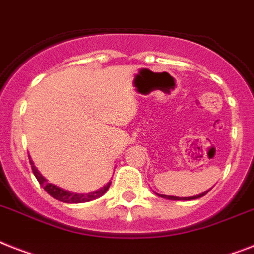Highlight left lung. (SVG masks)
<instances>
[{
    "mask_svg": "<svg viewBox=\"0 0 254 254\" xmlns=\"http://www.w3.org/2000/svg\"><path fill=\"white\" fill-rule=\"evenodd\" d=\"M206 193H209V190L205 191V193H202V194L198 195H194V197H175V195H163V194H158L160 195L162 198H167V199H172V201H190V199H197V198H201Z\"/></svg>",
    "mask_w": 254,
    "mask_h": 254,
    "instance_id": "1",
    "label": "left lung"
}]
</instances>
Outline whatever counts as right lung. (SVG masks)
Wrapping results in <instances>:
<instances>
[{
    "instance_id": "right-lung-1",
    "label": "right lung",
    "mask_w": 254,
    "mask_h": 254,
    "mask_svg": "<svg viewBox=\"0 0 254 254\" xmlns=\"http://www.w3.org/2000/svg\"><path fill=\"white\" fill-rule=\"evenodd\" d=\"M31 163V168H32V172H34L35 177L38 179V181L43 185V188L45 189V191L48 193L49 195H52L55 199H59L61 202H65V203H83V202H90L92 199H96L99 197H102L107 190H108L109 185H111V181H109L108 184L104 185L103 188L98 189V190L91 191V193H87V194H79V193H71L69 190H65L63 188L56 187V185L51 184L47 181L45 177L41 176V174L38 171V168L35 167L34 162L30 160Z\"/></svg>"
}]
</instances>
